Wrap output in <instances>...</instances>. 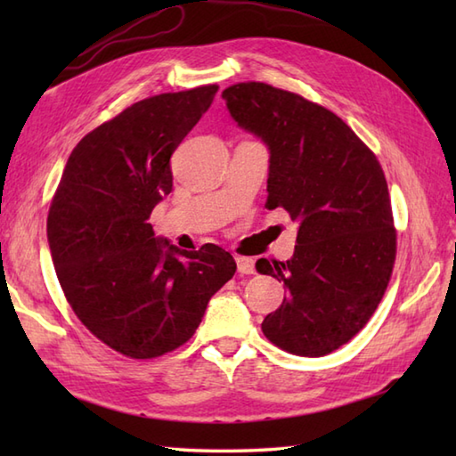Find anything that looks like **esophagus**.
Returning <instances> with one entry per match:
<instances>
[{
    "mask_svg": "<svg viewBox=\"0 0 456 456\" xmlns=\"http://www.w3.org/2000/svg\"><path fill=\"white\" fill-rule=\"evenodd\" d=\"M237 270L240 276L245 274H255V260L253 258H247V256H237Z\"/></svg>",
    "mask_w": 456,
    "mask_h": 456,
    "instance_id": "esophagus-1",
    "label": "esophagus"
}]
</instances>
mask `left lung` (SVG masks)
I'll return each mask as SVG.
<instances>
[{
	"label": "left lung",
	"mask_w": 456,
	"mask_h": 456,
	"mask_svg": "<svg viewBox=\"0 0 456 456\" xmlns=\"http://www.w3.org/2000/svg\"><path fill=\"white\" fill-rule=\"evenodd\" d=\"M221 95L270 152L266 208L299 225L292 258L256 263L288 288L263 333L292 354L323 356L361 331L390 282L395 231L382 167L341 118L302 95L263 82Z\"/></svg>",
	"instance_id": "8db88e82"
}]
</instances>
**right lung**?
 <instances>
[{
    "instance_id": "add662e5",
    "label": "right lung",
    "mask_w": 456,
    "mask_h": 456,
    "mask_svg": "<svg viewBox=\"0 0 456 456\" xmlns=\"http://www.w3.org/2000/svg\"><path fill=\"white\" fill-rule=\"evenodd\" d=\"M216 92L213 84L154 95L86 134L48 209V247L68 304L125 356L154 358L190 341L237 270L221 247L182 250L149 223L172 191V152Z\"/></svg>"
}]
</instances>
